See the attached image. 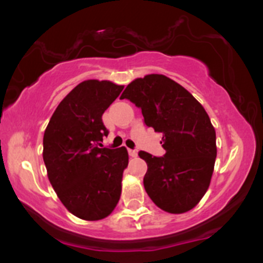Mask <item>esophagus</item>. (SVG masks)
Segmentation results:
<instances>
[{
    "instance_id": "esophagus-1",
    "label": "esophagus",
    "mask_w": 263,
    "mask_h": 263,
    "mask_svg": "<svg viewBox=\"0 0 263 263\" xmlns=\"http://www.w3.org/2000/svg\"><path fill=\"white\" fill-rule=\"evenodd\" d=\"M128 155H129V157H132V158H135V157H137V151L128 149Z\"/></svg>"
}]
</instances>
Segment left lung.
Listing matches in <instances>:
<instances>
[{
    "label": "left lung",
    "instance_id": "8db88e82",
    "mask_svg": "<svg viewBox=\"0 0 263 263\" xmlns=\"http://www.w3.org/2000/svg\"><path fill=\"white\" fill-rule=\"evenodd\" d=\"M120 99L134 102L144 125L163 135V157L138 152L148 167L143 178L148 197L172 214L193 209L209 188L216 158L215 129L206 111L188 90L161 74L134 80Z\"/></svg>",
    "mask_w": 263,
    "mask_h": 263
}]
</instances>
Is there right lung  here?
<instances>
[{
  "mask_svg": "<svg viewBox=\"0 0 263 263\" xmlns=\"http://www.w3.org/2000/svg\"><path fill=\"white\" fill-rule=\"evenodd\" d=\"M122 89L107 80L83 81L63 99L45 128L49 182L66 209L83 220L106 218L120 200L127 149L100 147L108 135L102 114Z\"/></svg>",
  "mask_w": 263,
  "mask_h": 263,
  "instance_id": "1",
  "label": "right lung"
}]
</instances>
